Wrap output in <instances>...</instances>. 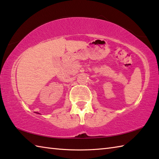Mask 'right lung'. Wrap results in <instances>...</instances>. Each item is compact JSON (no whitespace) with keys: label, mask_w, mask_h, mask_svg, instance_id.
I'll return each mask as SVG.
<instances>
[{"label":"right lung","mask_w":159,"mask_h":159,"mask_svg":"<svg viewBox=\"0 0 159 159\" xmlns=\"http://www.w3.org/2000/svg\"><path fill=\"white\" fill-rule=\"evenodd\" d=\"M36 113H38V114H39V112H36Z\"/></svg>","instance_id":"obj_1"}]
</instances>
